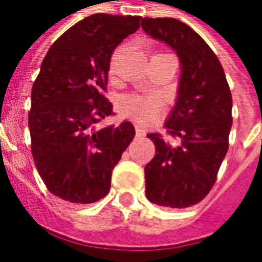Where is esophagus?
I'll list each match as a JSON object with an SVG mask.
<instances>
[{"mask_svg":"<svg viewBox=\"0 0 262 262\" xmlns=\"http://www.w3.org/2000/svg\"><path fill=\"white\" fill-rule=\"evenodd\" d=\"M135 135H137V137H144V135H145V131H144L143 128L135 127Z\"/></svg>","mask_w":262,"mask_h":262,"instance_id":"34e87169","label":"esophagus"}]
</instances>
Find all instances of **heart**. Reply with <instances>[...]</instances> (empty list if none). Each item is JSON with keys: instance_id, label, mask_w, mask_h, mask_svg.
<instances>
[{"instance_id": "heart-1", "label": "heart", "mask_w": 262, "mask_h": 262, "mask_svg": "<svg viewBox=\"0 0 262 262\" xmlns=\"http://www.w3.org/2000/svg\"><path fill=\"white\" fill-rule=\"evenodd\" d=\"M119 115L140 124H148L160 115L163 101L159 95H122L117 101Z\"/></svg>"}]
</instances>
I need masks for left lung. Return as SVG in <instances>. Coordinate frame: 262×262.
<instances>
[{"mask_svg": "<svg viewBox=\"0 0 262 262\" xmlns=\"http://www.w3.org/2000/svg\"><path fill=\"white\" fill-rule=\"evenodd\" d=\"M152 38L176 50L182 78L174 108L166 122L167 134L147 137L156 145L145 166V196L164 208H189L206 198L229 147L232 95L225 72L208 43L176 18L141 20Z\"/></svg>", "mask_w": 262, "mask_h": 262, "instance_id": "left-lung-1", "label": "left lung"}]
</instances>
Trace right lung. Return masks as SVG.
Here are the masks:
<instances>
[{
	"label": "right lung",
	"mask_w": 262,
	"mask_h": 262,
	"mask_svg": "<svg viewBox=\"0 0 262 262\" xmlns=\"http://www.w3.org/2000/svg\"><path fill=\"white\" fill-rule=\"evenodd\" d=\"M138 15L92 14L64 31L43 59L31 89V152L47 190L70 203H94L135 135L131 122L99 127L112 115L105 96L111 56L140 29Z\"/></svg>",
	"instance_id": "add662e5"
}]
</instances>
